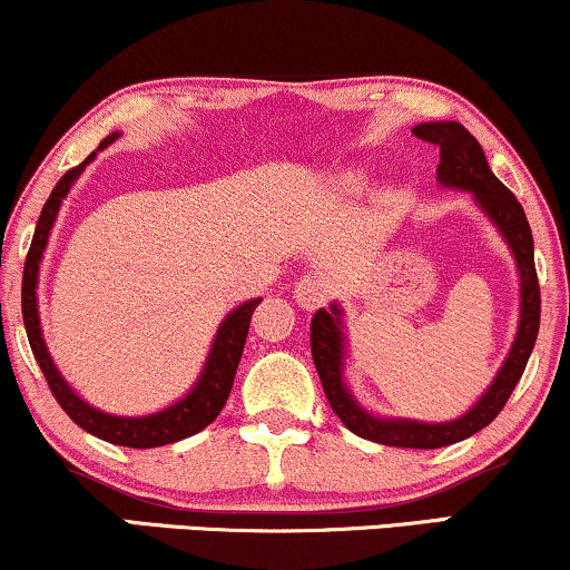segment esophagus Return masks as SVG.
<instances>
[{
	"label": "esophagus",
	"instance_id": "obj_1",
	"mask_svg": "<svg viewBox=\"0 0 570 570\" xmlns=\"http://www.w3.org/2000/svg\"><path fill=\"white\" fill-rule=\"evenodd\" d=\"M331 294V286L323 281L321 276H302L297 284H294V297H297V305L305 309H315L321 305H326Z\"/></svg>",
	"mask_w": 570,
	"mask_h": 570
}]
</instances>
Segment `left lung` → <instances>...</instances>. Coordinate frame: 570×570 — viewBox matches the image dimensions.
Masks as SVG:
<instances>
[{
  "mask_svg": "<svg viewBox=\"0 0 570 570\" xmlns=\"http://www.w3.org/2000/svg\"><path fill=\"white\" fill-rule=\"evenodd\" d=\"M417 139L431 141L439 147L436 178L442 186L465 189L473 194L479 207L489 215L497 232L513 249L518 273H521V321L513 347H510L505 363L497 371L492 386L481 394V400L468 410L465 415L446 423H421L407 417H376L368 410L357 405L347 384H344V331H342V307L331 305L318 309L309 323V350L318 371L323 392L338 421L352 434L371 439V442L386 446H410V450H436L463 442L473 436L500 415L518 381H521L531 350H534L539 334V313H542V297H539V281L534 268V239H531L529 220L521 202L508 189L489 168L481 144L468 134L455 120H439V124H421L413 128Z\"/></svg>",
  "mask_w": 570,
  "mask_h": 570,
  "instance_id": "left-lung-1",
  "label": "left lung"
}]
</instances>
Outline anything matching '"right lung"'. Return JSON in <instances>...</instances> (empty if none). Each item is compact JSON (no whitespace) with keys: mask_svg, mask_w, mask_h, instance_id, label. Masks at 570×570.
<instances>
[{"mask_svg":"<svg viewBox=\"0 0 570 570\" xmlns=\"http://www.w3.org/2000/svg\"><path fill=\"white\" fill-rule=\"evenodd\" d=\"M118 136H120L118 131L107 136V139L99 144V149H105L107 144H112ZM94 157H97V153H91L81 165H76V168L65 173L60 181H57L52 194H49L45 210L39 215V223H36L33 242H31V249H28L26 268H23V292H20V299H23V323H26L28 344H31L36 363H39L49 389H52L55 400L60 402V407L70 415V421L110 444L134 446V450H149V446L173 444L178 442V439L199 434L202 429L210 426L215 417H218L223 405H226L228 394H232L236 368H239V360L244 352V342H247L249 318L263 299L244 302V305H239L226 315V321L220 323L218 334H215L210 355H207V363L199 373L197 384H194L189 389V394H186L184 400H178L176 405L165 407L160 413L141 415V417H120V415L102 413V410L86 405L73 389L68 386V381L60 376V371L55 368L52 357H49L45 336H41L39 307H36V284H39V265H41V257H45L47 239L55 226L57 210H60L65 194L70 191V186L76 184V178L81 176L83 168L94 160Z\"/></svg>","mask_w":570,"mask_h":570,"instance_id":"obj_1","label":"right lung"}]
</instances>
